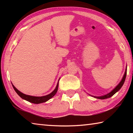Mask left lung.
<instances>
[{
  "instance_id": "obj_1",
  "label": "left lung",
  "mask_w": 133,
  "mask_h": 133,
  "mask_svg": "<svg viewBox=\"0 0 133 133\" xmlns=\"http://www.w3.org/2000/svg\"><path fill=\"white\" fill-rule=\"evenodd\" d=\"M126 75H127V69H126V70L125 71L124 75V76H123V79L121 80L120 83H119V84H118V85H117V87H116L115 89H114V90H112L111 92H110V93L106 94V95H104V96H100V97H96V96H94V97L97 98H98V99H105V98H108L111 97V96H113L114 94L116 93V92H117L119 90H120L121 88V87L123 86L124 83V82H125V77H126Z\"/></svg>"
}]
</instances>
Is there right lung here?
Segmentation results:
<instances>
[{"label":"right lung","mask_w":133,"mask_h":133,"mask_svg":"<svg viewBox=\"0 0 133 133\" xmlns=\"http://www.w3.org/2000/svg\"><path fill=\"white\" fill-rule=\"evenodd\" d=\"M12 85H13V87L15 90V91L16 92L17 94L20 97H21V98L24 99V100L28 101V102H29L34 103V104H39V103H44V102H47V101L49 100V99H50L51 98H52L55 95L56 93H57V91L58 86V82L57 83V86H56V89L54 90L53 91L51 92L50 94H48V95L42 96V97H35V96L26 95V94L22 93L21 91L18 90L16 88V87L13 84H12Z\"/></svg>","instance_id":"right-lung-1"}]
</instances>
